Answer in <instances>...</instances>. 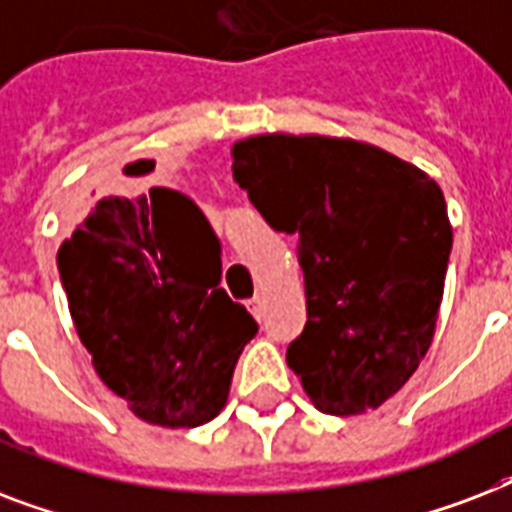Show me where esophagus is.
Instances as JSON below:
<instances>
[{
	"mask_svg": "<svg viewBox=\"0 0 512 512\" xmlns=\"http://www.w3.org/2000/svg\"><path fill=\"white\" fill-rule=\"evenodd\" d=\"M247 308H249V313H252V316H255L257 321L263 319V303H260V297H252V300H249V303H247Z\"/></svg>",
	"mask_w": 512,
	"mask_h": 512,
	"instance_id": "34e87169",
	"label": "esophagus"
}]
</instances>
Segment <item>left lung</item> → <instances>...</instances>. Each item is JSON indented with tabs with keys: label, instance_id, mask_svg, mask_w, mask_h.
Masks as SVG:
<instances>
[{
	"label": "left lung",
	"instance_id": "obj_1",
	"mask_svg": "<svg viewBox=\"0 0 512 512\" xmlns=\"http://www.w3.org/2000/svg\"><path fill=\"white\" fill-rule=\"evenodd\" d=\"M231 156L265 223L297 236L308 321L289 369L319 412L377 409L436 335L452 252L444 193L420 167L353 138L265 132Z\"/></svg>",
	"mask_w": 512,
	"mask_h": 512
}]
</instances>
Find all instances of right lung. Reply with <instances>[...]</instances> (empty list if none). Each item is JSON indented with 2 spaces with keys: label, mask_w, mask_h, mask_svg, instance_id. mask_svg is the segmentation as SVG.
<instances>
[{
  "label": "right lung",
  "mask_w": 512,
  "mask_h": 512,
  "mask_svg": "<svg viewBox=\"0 0 512 512\" xmlns=\"http://www.w3.org/2000/svg\"><path fill=\"white\" fill-rule=\"evenodd\" d=\"M220 241L188 196L82 193L58 271L92 366L132 414L199 428L223 412L241 350L257 332L220 289Z\"/></svg>",
  "instance_id": "right-lung-1"
}]
</instances>
